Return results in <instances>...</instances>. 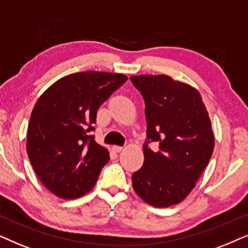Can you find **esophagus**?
Returning a JSON list of instances; mask_svg holds the SVG:
<instances>
[{
  "instance_id": "1",
  "label": "esophagus",
  "mask_w": 248,
  "mask_h": 248,
  "mask_svg": "<svg viewBox=\"0 0 248 248\" xmlns=\"http://www.w3.org/2000/svg\"><path fill=\"white\" fill-rule=\"evenodd\" d=\"M122 148H124L122 146H117V145H114V146L112 147V150H113L115 153H119V152L122 151Z\"/></svg>"
}]
</instances>
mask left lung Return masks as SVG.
<instances>
[{"label":"left lung","instance_id":"obj_1","mask_svg":"<svg viewBox=\"0 0 248 248\" xmlns=\"http://www.w3.org/2000/svg\"><path fill=\"white\" fill-rule=\"evenodd\" d=\"M145 101L144 164L133 174L135 193L155 207L180 203L196 186L214 150L212 124L200 92L167 75L131 76ZM156 141V152L147 142Z\"/></svg>","mask_w":248,"mask_h":248}]
</instances>
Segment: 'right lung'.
Returning a JSON list of instances; mask_svg holds the SVG:
<instances>
[{"label": "right lung", "instance_id": "add662e5", "mask_svg": "<svg viewBox=\"0 0 248 248\" xmlns=\"http://www.w3.org/2000/svg\"><path fill=\"white\" fill-rule=\"evenodd\" d=\"M122 74L84 71L62 77L32 108L26 150L42 184L63 200L84 196L110 160L94 130L102 103L127 81Z\"/></svg>", "mask_w": 248, "mask_h": 248}]
</instances>
